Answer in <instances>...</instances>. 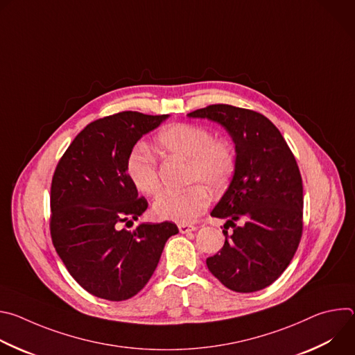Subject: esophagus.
<instances>
[{
	"mask_svg": "<svg viewBox=\"0 0 355 355\" xmlns=\"http://www.w3.org/2000/svg\"><path fill=\"white\" fill-rule=\"evenodd\" d=\"M178 230H180V233L185 234V233H189V232H195V230H196V227H195V226H192V225L181 223V225H178Z\"/></svg>",
	"mask_w": 355,
	"mask_h": 355,
	"instance_id": "34e87169",
	"label": "esophagus"
}]
</instances>
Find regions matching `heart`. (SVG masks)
I'll return each instance as SVG.
<instances>
[{
	"label": "heart",
	"instance_id": "obj_1",
	"mask_svg": "<svg viewBox=\"0 0 355 355\" xmlns=\"http://www.w3.org/2000/svg\"><path fill=\"white\" fill-rule=\"evenodd\" d=\"M156 144L167 155L188 159V182L184 191H167L153 204L157 219L189 223L204 214L211 204V192L223 189L236 168V151L227 139L212 137L211 132L195 123H173L156 136ZM126 174L143 193L155 195L160 189L156 157L143 144L133 146L126 157Z\"/></svg>",
	"mask_w": 355,
	"mask_h": 355
}]
</instances>
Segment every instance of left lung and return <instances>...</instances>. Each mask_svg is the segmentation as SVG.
<instances>
[{
	"label": "left lung",
	"instance_id": "1",
	"mask_svg": "<svg viewBox=\"0 0 355 355\" xmlns=\"http://www.w3.org/2000/svg\"><path fill=\"white\" fill-rule=\"evenodd\" d=\"M220 123L236 144V168L211 216L227 219L209 271L229 289L256 292L286 270L303 230V187L295 156L281 132L264 115L226 104L188 114ZM241 221L237 227L234 222Z\"/></svg>",
	"mask_w": 355,
	"mask_h": 355
}]
</instances>
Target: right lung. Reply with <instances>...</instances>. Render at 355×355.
Wrapping results in <instances>:
<instances>
[{
  "instance_id": "1",
  "label": "right lung",
  "mask_w": 355,
  "mask_h": 355,
  "mask_svg": "<svg viewBox=\"0 0 355 355\" xmlns=\"http://www.w3.org/2000/svg\"><path fill=\"white\" fill-rule=\"evenodd\" d=\"M168 115L125 111L87 125L64 151L50 188V234L70 275L91 295L126 300L153 275L173 222L121 229L147 209L126 174L137 140Z\"/></svg>"
}]
</instances>
